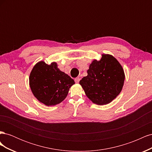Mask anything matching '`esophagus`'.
Wrapping results in <instances>:
<instances>
[{"label": "esophagus", "instance_id": "obj_1", "mask_svg": "<svg viewBox=\"0 0 152 152\" xmlns=\"http://www.w3.org/2000/svg\"><path fill=\"white\" fill-rule=\"evenodd\" d=\"M80 80V78L77 77V78H75V82H76V83H79Z\"/></svg>", "mask_w": 152, "mask_h": 152}]
</instances>
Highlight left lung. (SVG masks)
<instances>
[{
  "label": "left lung",
  "mask_w": 152,
  "mask_h": 152,
  "mask_svg": "<svg viewBox=\"0 0 152 152\" xmlns=\"http://www.w3.org/2000/svg\"><path fill=\"white\" fill-rule=\"evenodd\" d=\"M87 72L79 84L94 103L107 104L121 93L125 75L121 64L111 55L103 54L100 61L94 60Z\"/></svg>",
  "instance_id": "8db88e82"
}]
</instances>
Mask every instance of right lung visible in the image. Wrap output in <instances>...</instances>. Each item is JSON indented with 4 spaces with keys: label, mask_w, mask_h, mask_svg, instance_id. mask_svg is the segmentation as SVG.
<instances>
[{
    "label": "right lung",
    "mask_w": 152,
    "mask_h": 152,
    "mask_svg": "<svg viewBox=\"0 0 152 152\" xmlns=\"http://www.w3.org/2000/svg\"><path fill=\"white\" fill-rule=\"evenodd\" d=\"M29 80L35 97L47 106L61 103L75 84L70 76L59 70L55 62L50 65L44 61L37 63L30 73Z\"/></svg>",
    "instance_id": "1"
}]
</instances>
